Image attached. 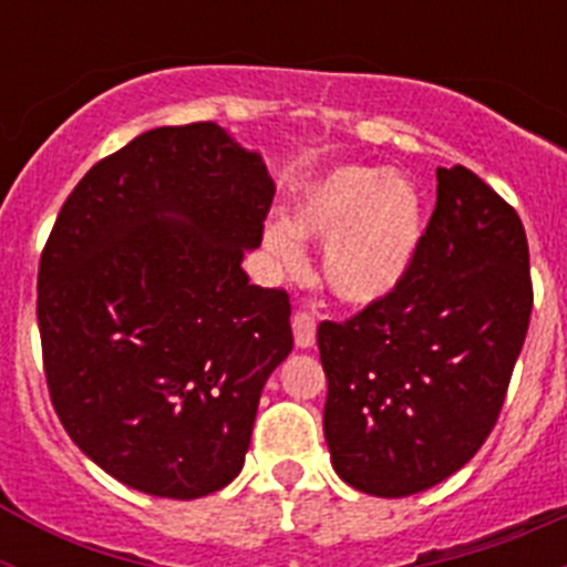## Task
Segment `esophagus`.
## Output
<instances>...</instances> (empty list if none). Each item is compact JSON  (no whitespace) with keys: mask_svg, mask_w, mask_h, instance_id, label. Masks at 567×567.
<instances>
[{"mask_svg":"<svg viewBox=\"0 0 567 567\" xmlns=\"http://www.w3.org/2000/svg\"><path fill=\"white\" fill-rule=\"evenodd\" d=\"M292 329H295V346H298V349H309V346H315V315L303 312V309L295 312Z\"/></svg>","mask_w":567,"mask_h":567,"instance_id":"esophagus-1","label":"esophagus"}]
</instances>
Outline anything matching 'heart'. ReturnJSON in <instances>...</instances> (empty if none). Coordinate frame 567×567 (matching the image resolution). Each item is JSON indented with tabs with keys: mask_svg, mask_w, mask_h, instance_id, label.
<instances>
[{
	"mask_svg": "<svg viewBox=\"0 0 567 567\" xmlns=\"http://www.w3.org/2000/svg\"><path fill=\"white\" fill-rule=\"evenodd\" d=\"M425 229L423 195L403 175L346 164L332 169L295 204L292 218L264 229L278 264H300V240L323 245V278L349 303H374L394 292L412 267Z\"/></svg>",
	"mask_w": 567,
	"mask_h": 567,
	"instance_id": "obj_1",
	"label": "heart"
}]
</instances>
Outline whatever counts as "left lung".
I'll list each match as a JSON object with an SVG mask.
<instances>
[{
    "label": "left lung",
    "instance_id": "1",
    "mask_svg": "<svg viewBox=\"0 0 567 567\" xmlns=\"http://www.w3.org/2000/svg\"><path fill=\"white\" fill-rule=\"evenodd\" d=\"M528 238L517 209L465 167L394 292L318 327L332 465L372 497H409L463 468L491 434L528 332Z\"/></svg>",
    "mask_w": 567,
    "mask_h": 567
}]
</instances>
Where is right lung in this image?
I'll use <instances>...</instances> for the list:
<instances>
[{"instance_id":"obj_1","label":"right lung","mask_w":567,"mask_h":567,"mask_svg":"<svg viewBox=\"0 0 567 567\" xmlns=\"http://www.w3.org/2000/svg\"><path fill=\"white\" fill-rule=\"evenodd\" d=\"M275 182L215 122L147 130L87 169L39 260L48 392L110 477L169 499L238 477L289 295L249 284Z\"/></svg>"}]
</instances>
